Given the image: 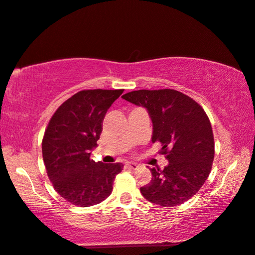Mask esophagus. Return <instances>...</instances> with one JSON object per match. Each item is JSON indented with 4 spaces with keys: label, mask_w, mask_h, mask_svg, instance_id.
Segmentation results:
<instances>
[{
    "label": "esophagus",
    "mask_w": 255,
    "mask_h": 255,
    "mask_svg": "<svg viewBox=\"0 0 255 255\" xmlns=\"http://www.w3.org/2000/svg\"><path fill=\"white\" fill-rule=\"evenodd\" d=\"M127 167H128L129 169H133V170H136L139 166L135 162H127Z\"/></svg>",
    "instance_id": "esophagus-1"
}]
</instances>
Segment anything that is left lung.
I'll return each mask as SVG.
<instances>
[{"label":"left lung","instance_id":"left-lung-1","mask_svg":"<svg viewBox=\"0 0 255 255\" xmlns=\"http://www.w3.org/2000/svg\"><path fill=\"white\" fill-rule=\"evenodd\" d=\"M123 99L148 112L151 142H160L168 165L150 168V182L140 188L147 201L173 207L189 201L204 184L214 160V136L205 111L173 89L135 90Z\"/></svg>","mask_w":255,"mask_h":255}]
</instances>
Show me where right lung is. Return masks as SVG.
<instances>
[{
    "instance_id": "obj_1",
    "label": "right lung",
    "mask_w": 255,
    "mask_h": 255,
    "mask_svg": "<svg viewBox=\"0 0 255 255\" xmlns=\"http://www.w3.org/2000/svg\"><path fill=\"white\" fill-rule=\"evenodd\" d=\"M122 93L82 90L64 101L48 124L42 139L44 166L55 191L72 204L87 207L105 201L122 170V163L90 159L106 113Z\"/></svg>"
}]
</instances>
